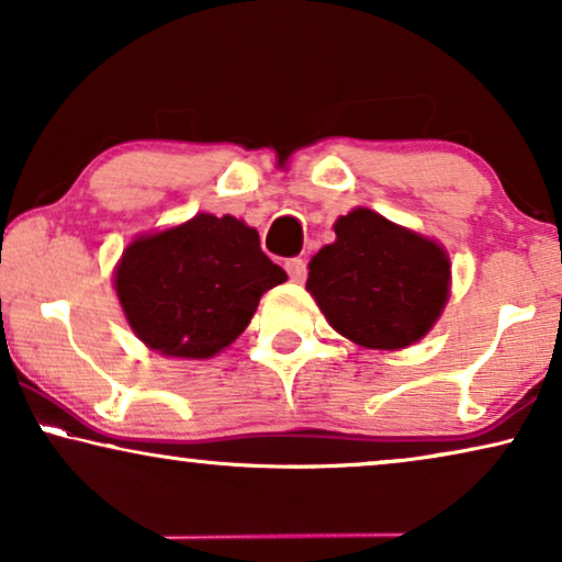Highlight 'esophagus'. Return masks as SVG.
<instances>
[{
	"mask_svg": "<svg viewBox=\"0 0 562 562\" xmlns=\"http://www.w3.org/2000/svg\"><path fill=\"white\" fill-rule=\"evenodd\" d=\"M286 273H289L291 281L302 283L306 279V263L302 258H289L286 260Z\"/></svg>",
	"mask_w": 562,
	"mask_h": 562,
	"instance_id": "1",
	"label": "esophagus"
}]
</instances>
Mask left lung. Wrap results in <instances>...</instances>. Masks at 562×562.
<instances>
[{
    "label": "left lung",
    "instance_id": "8db88e82",
    "mask_svg": "<svg viewBox=\"0 0 562 562\" xmlns=\"http://www.w3.org/2000/svg\"><path fill=\"white\" fill-rule=\"evenodd\" d=\"M335 235L312 258L306 279L333 329L371 350H402L422 340L450 296L442 245L366 206L337 220Z\"/></svg>",
    "mask_w": 562,
    "mask_h": 562
}]
</instances>
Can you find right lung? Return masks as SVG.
I'll return each mask as SVG.
<instances>
[{
	"label": "right lung",
	"instance_id": "obj_1",
	"mask_svg": "<svg viewBox=\"0 0 562 562\" xmlns=\"http://www.w3.org/2000/svg\"><path fill=\"white\" fill-rule=\"evenodd\" d=\"M286 271L260 250L243 220L196 214L140 235L114 268V289L133 333L173 358H212L250 325L260 296Z\"/></svg>",
	"mask_w": 562,
	"mask_h": 562
}]
</instances>
